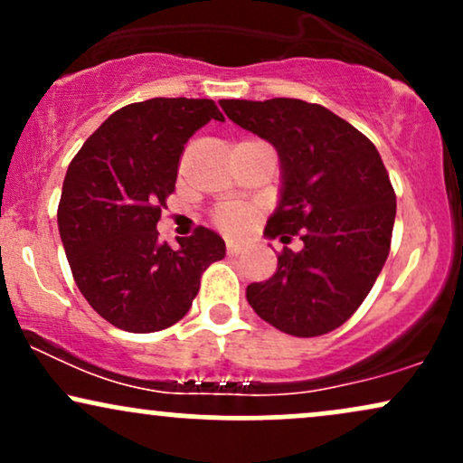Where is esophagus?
I'll use <instances>...</instances> for the list:
<instances>
[{
    "label": "esophagus",
    "mask_w": 463,
    "mask_h": 463,
    "mask_svg": "<svg viewBox=\"0 0 463 463\" xmlns=\"http://www.w3.org/2000/svg\"><path fill=\"white\" fill-rule=\"evenodd\" d=\"M226 250H228V254H239L243 250V241H228L226 243Z\"/></svg>",
    "instance_id": "obj_1"
}]
</instances>
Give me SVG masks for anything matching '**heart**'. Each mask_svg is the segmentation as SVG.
Here are the masks:
<instances>
[{
	"instance_id": "heart-1",
	"label": "heart",
	"mask_w": 463,
	"mask_h": 463,
	"mask_svg": "<svg viewBox=\"0 0 463 463\" xmlns=\"http://www.w3.org/2000/svg\"><path fill=\"white\" fill-rule=\"evenodd\" d=\"M250 215L246 213L243 209H232V206H226V209H222L220 213H217V222H220L222 226L228 228V231H239V228H243L248 224Z\"/></svg>"
}]
</instances>
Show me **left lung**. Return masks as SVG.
<instances>
[{
  "mask_svg": "<svg viewBox=\"0 0 463 463\" xmlns=\"http://www.w3.org/2000/svg\"><path fill=\"white\" fill-rule=\"evenodd\" d=\"M220 106L279 152V206L265 237L300 235L305 243L280 254L272 279L248 285L250 307L296 337L335 331L359 309L390 254L396 195L379 152L320 104L274 98Z\"/></svg>",
  "mask_w": 463,
  "mask_h": 463,
  "instance_id": "1",
  "label": "left lung"
}]
</instances>
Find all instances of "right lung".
<instances>
[{"label":"right lung","mask_w":463,"mask_h":463,"mask_svg":"<svg viewBox=\"0 0 463 463\" xmlns=\"http://www.w3.org/2000/svg\"><path fill=\"white\" fill-rule=\"evenodd\" d=\"M211 119L224 121L213 99L128 104L69 165L58 204L62 248L80 294L121 331L154 333L183 320L202 272L224 259V239L211 228L198 226L178 248L156 231L184 143Z\"/></svg>","instance_id":"1"}]
</instances>
